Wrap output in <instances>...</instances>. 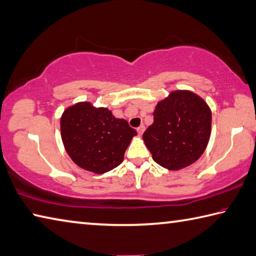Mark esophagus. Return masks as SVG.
Masks as SVG:
<instances>
[{"mask_svg":"<svg viewBox=\"0 0 256 256\" xmlns=\"http://www.w3.org/2000/svg\"><path fill=\"white\" fill-rule=\"evenodd\" d=\"M136 131H138V136H142L143 132L146 131V126H144V125H141V126L138 128Z\"/></svg>","mask_w":256,"mask_h":256,"instance_id":"34e87169","label":"esophagus"}]
</instances>
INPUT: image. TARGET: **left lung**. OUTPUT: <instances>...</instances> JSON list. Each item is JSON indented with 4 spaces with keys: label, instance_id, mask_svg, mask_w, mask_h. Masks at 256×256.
<instances>
[{
    "label": "left lung",
    "instance_id": "left-lung-1",
    "mask_svg": "<svg viewBox=\"0 0 256 256\" xmlns=\"http://www.w3.org/2000/svg\"><path fill=\"white\" fill-rule=\"evenodd\" d=\"M154 120L143 133L153 160L176 171L196 162L205 152L212 132V110L189 90L171 92L156 104Z\"/></svg>",
    "mask_w": 256,
    "mask_h": 256
}]
</instances>
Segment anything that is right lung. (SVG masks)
<instances>
[{"label":"right lung","mask_w":256,"mask_h":256,"mask_svg":"<svg viewBox=\"0 0 256 256\" xmlns=\"http://www.w3.org/2000/svg\"><path fill=\"white\" fill-rule=\"evenodd\" d=\"M64 146L75 164L102 174L122 164L124 153L136 131L128 120L116 118L106 108L90 102L69 106L60 118Z\"/></svg>","instance_id":"obj_1"}]
</instances>
